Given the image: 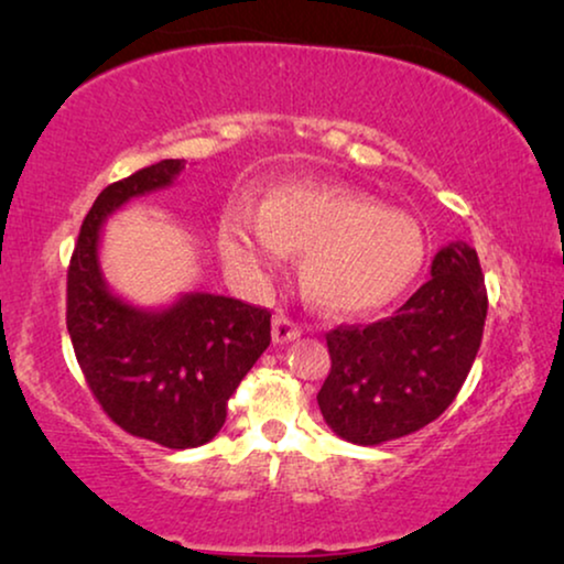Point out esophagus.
I'll return each instance as SVG.
<instances>
[{
    "mask_svg": "<svg viewBox=\"0 0 564 564\" xmlns=\"http://www.w3.org/2000/svg\"><path fill=\"white\" fill-rule=\"evenodd\" d=\"M300 334H303V330H300L295 321L288 318V315H282V313L274 315V321H272L274 344H290V341H295V338H300Z\"/></svg>",
    "mask_w": 564,
    "mask_h": 564,
    "instance_id": "esophagus-1",
    "label": "esophagus"
}]
</instances>
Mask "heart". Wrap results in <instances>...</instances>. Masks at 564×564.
Returning a JSON list of instances; mask_svg holds the SVG:
<instances>
[{
	"label": "heart",
	"mask_w": 564,
	"mask_h": 564,
	"mask_svg": "<svg viewBox=\"0 0 564 564\" xmlns=\"http://www.w3.org/2000/svg\"><path fill=\"white\" fill-rule=\"evenodd\" d=\"M220 251L236 272L267 276L303 257V288L330 315H369L403 295L426 261V236L411 215L328 182L269 189L259 210L236 205L220 223Z\"/></svg>",
	"instance_id": "heart-1"
}]
</instances>
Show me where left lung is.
Returning <instances> with one entry per match:
<instances>
[{
	"mask_svg": "<svg viewBox=\"0 0 564 564\" xmlns=\"http://www.w3.org/2000/svg\"><path fill=\"white\" fill-rule=\"evenodd\" d=\"M488 295L469 243L436 251L431 276L388 321L326 334L330 372L318 392L336 436L377 446L438 419L465 384L482 341Z\"/></svg>",
	"mask_w": 564,
	"mask_h": 564,
	"instance_id": "8db88e82",
	"label": "left lung"
}]
</instances>
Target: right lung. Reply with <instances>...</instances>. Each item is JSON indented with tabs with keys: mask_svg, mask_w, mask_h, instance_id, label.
Segmentation results:
<instances>
[{
	"mask_svg": "<svg viewBox=\"0 0 564 564\" xmlns=\"http://www.w3.org/2000/svg\"><path fill=\"white\" fill-rule=\"evenodd\" d=\"M184 159L151 164L99 192L68 264L66 326L102 411L128 434L166 449H195L218 436L238 382L272 341L267 311L210 292H182L143 307L105 280V223L130 199L166 189Z\"/></svg>",
	"mask_w": 564,
	"mask_h": 564,
	"instance_id": "right-lung-1",
	"label": "right lung"
}]
</instances>
